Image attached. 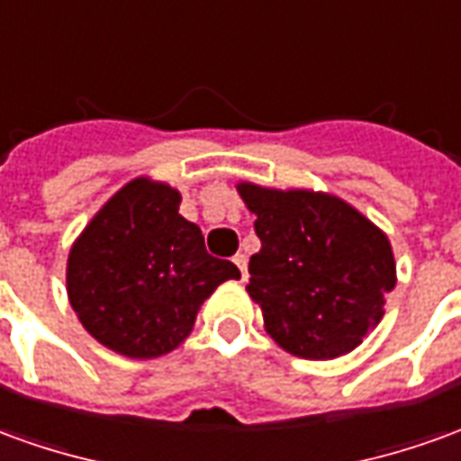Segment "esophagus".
<instances>
[{
    "label": "esophagus",
    "mask_w": 461,
    "mask_h": 461,
    "mask_svg": "<svg viewBox=\"0 0 461 461\" xmlns=\"http://www.w3.org/2000/svg\"><path fill=\"white\" fill-rule=\"evenodd\" d=\"M234 264H237V267H240V272H241V279H244V282H247V254H234Z\"/></svg>",
    "instance_id": "obj_1"
}]
</instances>
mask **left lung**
Instances as JSON below:
<instances>
[{
  "instance_id": "1",
  "label": "left lung",
  "mask_w": 461,
  "mask_h": 461,
  "mask_svg": "<svg viewBox=\"0 0 461 461\" xmlns=\"http://www.w3.org/2000/svg\"><path fill=\"white\" fill-rule=\"evenodd\" d=\"M262 249L249 259V297L286 352L331 359L382 320L394 286L389 240L342 199L240 185Z\"/></svg>"
}]
</instances>
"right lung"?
Listing matches in <instances>:
<instances>
[{
    "label": "right lung",
    "mask_w": 461,
    "mask_h": 461,
    "mask_svg": "<svg viewBox=\"0 0 461 461\" xmlns=\"http://www.w3.org/2000/svg\"><path fill=\"white\" fill-rule=\"evenodd\" d=\"M179 192L134 179L109 199L69 252L67 292L85 330L109 349L152 359L192 331L199 304L240 269L207 252Z\"/></svg>",
    "instance_id": "add662e5"
}]
</instances>
